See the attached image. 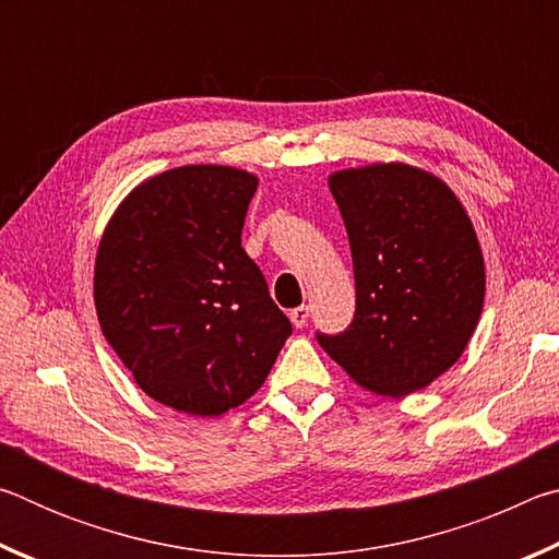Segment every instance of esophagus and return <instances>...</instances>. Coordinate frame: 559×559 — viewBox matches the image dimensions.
Instances as JSON below:
<instances>
[{
	"label": "esophagus",
	"instance_id": "34e87169",
	"mask_svg": "<svg viewBox=\"0 0 559 559\" xmlns=\"http://www.w3.org/2000/svg\"><path fill=\"white\" fill-rule=\"evenodd\" d=\"M308 318H310V308L308 306H298V308L290 310V320H293V325H296V328H306L308 325Z\"/></svg>",
	"mask_w": 559,
	"mask_h": 559
}]
</instances>
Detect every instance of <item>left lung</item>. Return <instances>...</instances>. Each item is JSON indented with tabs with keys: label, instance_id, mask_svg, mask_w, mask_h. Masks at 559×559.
I'll list each match as a JSON object with an SVG mask.
<instances>
[{
	"label": "left lung",
	"instance_id": "left-lung-1",
	"mask_svg": "<svg viewBox=\"0 0 559 559\" xmlns=\"http://www.w3.org/2000/svg\"><path fill=\"white\" fill-rule=\"evenodd\" d=\"M355 271V316L320 347L374 394L404 396L456 362L484 308L486 271L461 202L406 165L330 177Z\"/></svg>",
	"mask_w": 559,
	"mask_h": 559
}]
</instances>
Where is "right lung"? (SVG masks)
<instances>
[{"label": "right lung", "instance_id": "right-lung-1", "mask_svg": "<svg viewBox=\"0 0 559 559\" xmlns=\"http://www.w3.org/2000/svg\"><path fill=\"white\" fill-rule=\"evenodd\" d=\"M259 179L189 165L140 185L118 206L96 259L100 330L140 390L219 416L259 390L290 320L241 246Z\"/></svg>", "mask_w": 559, "mask_h": 559}]
</instances>
